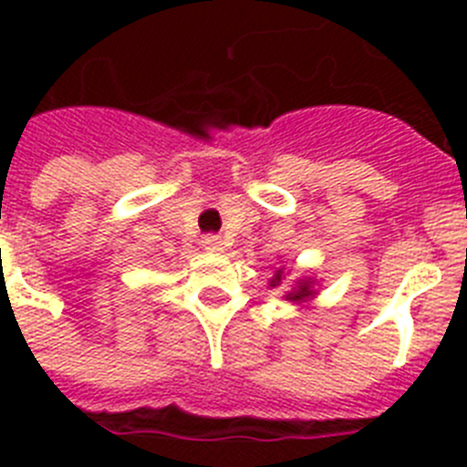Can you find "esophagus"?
Here are the masks:
<instances>
[{"label":"esophagus","instance_id":"34e87169","mask_svg":"<svg viewBox=\"0 0 467 467\" xmlns=\"http://www.w3.org/2000/svg\"><path fill=\"white\" fill-rule=\"evenodd\" d=\"M222 245H224V243H222L220 236H205L203 238V247L205 250H210V253H220Z\"/></svg>","mask_w":467,"mask_h":467}]
</instances>
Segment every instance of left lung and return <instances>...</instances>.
Returning a JSON list of instances; mask_svg holds the SVG:
<instances>
[{"label":"left lung","mask_w":467,"mask_h":467,"mask_svg":"<svg viewBox=\"0 0 467 467\" xmlns=\"http://www.w3.org/2000/svg\"><path fill=\"white\" fill-rule=\"evenodd\" d=\"M280 283H283V269L275 271L274 280H271V287H278ZM311 296H316V290H313V280H299V283H296V287H292V290L285 295V299L306 301V299H311Z\"/></svg>","instance_id":"8db88e82"}]
</instances>
